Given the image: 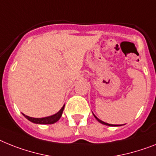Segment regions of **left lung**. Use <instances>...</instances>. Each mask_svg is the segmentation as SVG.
Returning a JSON list of instances; mask_svg holds the SVG:
<instances>
[{
	"label": "left lung",
	"instance_id": "1",
	"mask_svg": "<svg viewBox=\"0 0 156 156\" xmlns=\"http://www.w3.org/2000/svg\"><path fill=\"white\" fill-rule=\"evenodd\" d=\"M94 117L96 118V120H98V122H100L101 124H103V125H108V126H121V125H111V124H108V123L104 122V121H102V120H101L100 119H98V117H97V116H95L94 114Z\"/></svg>",
	"mask_w": 156,
	"mask_h": 156
}]
</instances>
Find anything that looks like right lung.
<instances>
[{"label": "right lung", "instance_id": "right-lung-1", "mask_svg": "<svg viewBox=\"0 0 156 156\" xmlns=\"http://www.w3.org/2000/svg\"><path fill=\"white\" fill-rule=\"evenodd\" d=\"M64 107L65 105L61 108L58 112H56L55 114L51 115V116H46V117H42V118H35V117H31V116H26L23 113V115L25 116V118L30 120L31 122L35 123V124H40V125H51V124H54V123L57 122L60 119V117L62 116V112H63Z\"/></svg>", "mask_w": 156, "mask_h": 156}]
</instances>
